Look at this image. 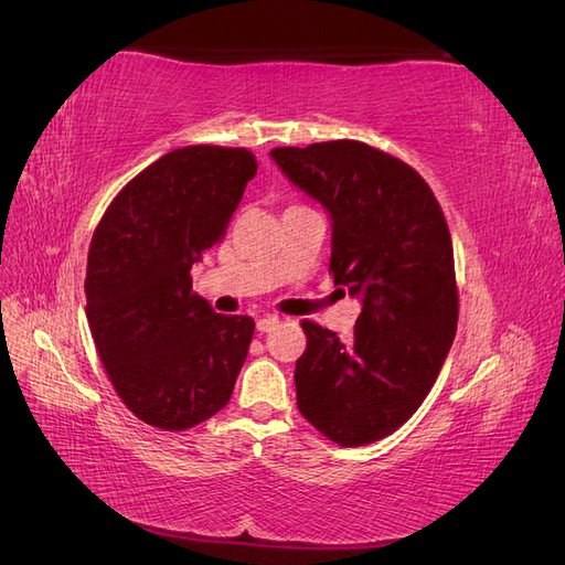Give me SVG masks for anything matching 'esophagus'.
<instances>
[{
  "instance_id": "1",
  "label": "esophagus",
  "mask_w": 565,
  "mask_h": 565,
  "mask_svg": "<svg viewBox=\"0 0 565 565\" xmlns=\"http://www.w3.org/2000/svg\"><path fill=\"white\" fill-rule=\"evenodd\" d=\"M280 322V318L278 316H264V318H259V320H256V330H259L262 334L264 332H270V330H276V324Z\"/></svg>"
}]
</instances>
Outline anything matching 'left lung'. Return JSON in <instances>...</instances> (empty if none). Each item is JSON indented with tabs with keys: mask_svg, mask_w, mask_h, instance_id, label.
<instances>
[{
	"mask_svg": "<svg viewBox=\"0 0 565 565\" xmlns=\"http://www.w3.org/2000/svg\"><path fill=\"white\" fill-rule=\"evenodd\" d=\"M270 158L328 210L334 285L363 303L347 341L301 322L299 413L341 448L367 446L417 413L452 347L459 299L446 216L413 167L367 143L273 148Z\"/></svg>",
	"mask_w": 565,
	"mask_h": 565,
	"instance_id": "1",
	"label": "left lung"
}]
</instances>
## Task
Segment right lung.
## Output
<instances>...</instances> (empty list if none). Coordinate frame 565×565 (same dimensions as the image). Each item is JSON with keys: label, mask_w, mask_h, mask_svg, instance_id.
<instances>
[{"label": "right lung", "mask_w": 565, "mask_h": 565, "mask_svg": "<svg viewBox=\"0 0 565 565\" xmlns=\"http://www.w3.org/2000/svg\"><path fill=\"white\" fill-rule=\"evenodd\" d=\"M256 174L245 148L167 152L110 202L87 259V320L117 396L141 422L185 431L226 407L254 334L193 292L191 268L226 235Z\"/></svg>", "instance_id": "add662e5"}]
</instances>
